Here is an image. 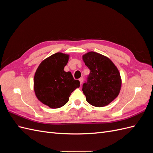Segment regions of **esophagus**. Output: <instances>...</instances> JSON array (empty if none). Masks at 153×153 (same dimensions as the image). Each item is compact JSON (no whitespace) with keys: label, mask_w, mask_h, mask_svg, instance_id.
Segmentation results:
<instances>
[{"label":"esophagus","mask_w":153,"mask_h":153,"mask_svg":"<svg viewBox=\"0 0 153 153\" xmlns=\"http://www.w3.org/2000/svg\"><path fill=\"white\" fill-rule=\"evenodd\" d=\"M79 81H80V84L82 85V83H83V82H84V78H83V77L80 78V79H79Z\"/></svg>","instance_id":"obj_1"}]
</instances>
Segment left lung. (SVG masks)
<instances>
[{
    "label": "left lung",
    "mask_w": 153,
    "mask_h": 153,
    "mask_svg": "<svg viewBox=\"0 0 153 153\" xmlns=\"http://www.w3.org/2000/svg\"><path fill=\"white\" fill-rule=\"evenodd\" d=\"M82 59L90 69L82 88L87 101L96 107L108 105L121 91L122 81L118 69L109 58L94 52L83 55Z\"/></svg>",
    "instance_id": "left-lung-1"
}]
</instances>
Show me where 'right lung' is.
I'll return each mask as SVG.
<instances>
[{
  "instance_id": "obj_1",
  "label": "right lung",
  "mask_w": 153,
  "mask_h": 153,
  "mask_svg": "<svg viewBox=\"0 0 153 153\" xmlns=\"http://www.w3.org/2000/svg\"><path fill=\"white\" fill-rule=\"evenodd\" d=\"M69 55L58 52L41 62L35 73L34 90L37 98L51 108H58L68 103L71 92L80 87L71 72L64 68Z\"/></svg>"
}]
</instances>
